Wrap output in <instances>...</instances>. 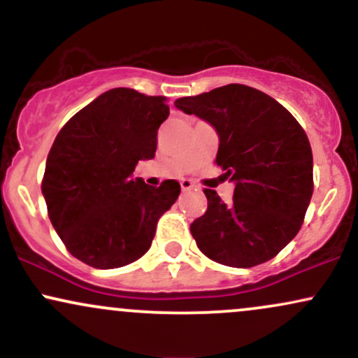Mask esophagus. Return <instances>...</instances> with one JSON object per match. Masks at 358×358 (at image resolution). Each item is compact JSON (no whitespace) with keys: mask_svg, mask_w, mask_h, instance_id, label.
I'll list each match as a JSON object with an SVG mask.
<instances>
[{"mask_svg":"<svg viewBox=\"0 0 358 358\" xmlns=\"http://www.w3.org/2000/svg\"><path fill=\"white\" fill-rule=\"evenodd\" d=\"M180 185H182V190L183 192L192 190V188H193V183L190 182V180H182V182H180Z\"/></svg>","mask_w":358,"mask_h":358,"instance_id":"1","label":"esophagus"}]
</instances>
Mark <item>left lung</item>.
I'll use <instances>...</instances> for the list:
<instances>
[{
    "mask_svg": "<svg viewBox=\"0 0 358 358\" xmlns=\"http://www.w3.org/2000/svg\"><path fill=\"white\" fill-rule=\"evenodd\" d=\"M219 134L215 163L236 183L231 203L205 188L207 212L190 231L202 252L232 268L273 259L301 229L313 195V153L299 122L261 90L229 84L176 99Z\"/></svg>",
    "mask_w": 358,
    "mask_h": 358,
    "instance_id": "1",
    "label": "left lung"
}]
</instances>
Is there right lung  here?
<instances>
[{"mask_svg":"<svg viewBox=\"0 0 358 358\" xmlns=\"http://www.w3.org/2000/svg\"><path fill=\"white\" fill-rule=\"evenodd\" d=\"M168 114L166 97L117 87L80 109L57 134L42 193L53 229L73 257L114 269L150 249L180 183L166 180L156 188L131 175L138 162L155 158Z\"/></svg>","mask_w":358,"mask_h":358,"instance_id":"1","label":"right lung"}]
</instances>
